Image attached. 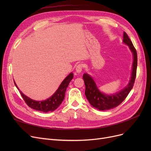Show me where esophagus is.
<instances>
[{"mask_svg": "<svg viewBox=\"0 0 151 151\" xmlns=\"http://www.w3.org/2000/svg\"><path fill=\"white\" fill-rule=\"evenodd\" d=\"M84 68V65L82 64V63H79V64L76 66V72L77 73H80L81 71L83 70V68Z\"/></svg>", "mask_w": 151, "mask_h": 151, "instance_id": "esophagus-1", "label": "esophagus"}]
</instances>
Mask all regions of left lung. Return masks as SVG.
I'll return each instance as SVG.
<instances>
[{
    "label": "left lung",
    "mask_w": 151,
    "mask_h": 151,
    "mask_svg": "<svg viewBox=\"0 0 151 151\" xmlns=\"http://www.w3.org/2000/svg\"><path fill=\"white\" fill-rule=\"evenodd\" d=\"M123 42L129 45L130 50L134 55L131 79L129 84L125 87V89L115 94H104L98 90L94 80L91 78V76L87 74L83 75V79L86 86V96L89 103L93 107L99 109V110H106V109H109L118 106L124 101L134 86L136 77L137 67V51L133 43L125 32L123 33Z\"/></svg>",
    "instance_id": "8db88e82"
}]
</instances>
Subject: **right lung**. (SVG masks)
<instances>
[{
  "mask_svg": "<svg viewBox=\"0 0 151 151\" xmlns=\"http://www.w3.org/2000/svg\"><path fill=\"white\" fill-rule=\"evenodd\" d=\"M73 76H74V75H73L72 73H70V74L63 81L60 86H59L58 89L57 90L56 92L54 93L52 96L47 99V100H45V101H35V100H33L29 98L28 97H27L26 96H25L24 94H22L21 93V91H19V92L21 96L23 98L24 101L29 107L35 109V110L45 113L48 111H54L55 109H56L62 103L63 99L65 98V91L67 90L68 84H69L71 80L73 79ZM14 84L16 86V88L18 89L17 86L15 83Z\"/></svg>",
  "mask_w": 151,
  "mask_h": 151,
  "instance_id": "right-lung-1",
  "label": "right lung"
}]
</instances>
